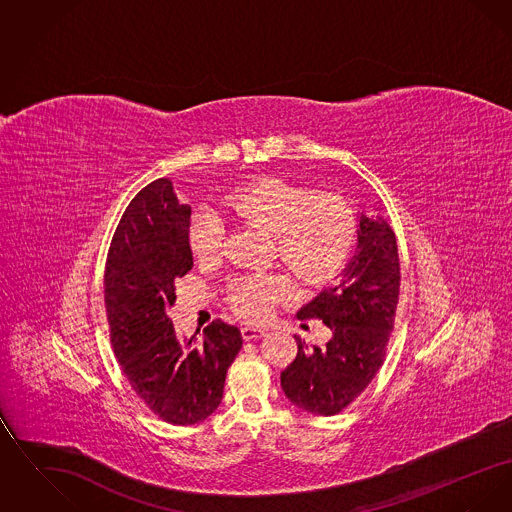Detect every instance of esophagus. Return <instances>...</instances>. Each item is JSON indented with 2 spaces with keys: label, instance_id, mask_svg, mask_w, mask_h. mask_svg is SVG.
I'll list each match as a JSON object with an SVG mask.
<instances>
[{
  "label": "esophagus",
  "instance_id": "obj_1",
  "mask_svg": "<svg viewBox=\"0 0 512 512\" xmlns=\"http://www.w3.org/2000/svg\"><path fill=\"white\" fill-rule=\"evenodd\" d=\"M265 336V330L263 328H253V326H245L242 328V338L245 341L259 340Z\"/></svg>",
  "mask_w": 512,
  "mask_h": 512
}]
</instances>
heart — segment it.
I'll list each match as a JSON object with an SVG mask.
<instances>
[{
	"mask_svg": "<svg viewBox=\"0 0 512 512\" xmlns=\"http://www.w3.org/2000/svg\"><path fill=\"white\" fill-rule=\"evenodd\" d=\"M226 209L245 224L272 236L270 261H280L305 286L326 282L347 257L353 224L336 197H313L282 178H261L224 199ZM190 245L201 263L224 249V226L215 215L199 213L190 226ZM290 295L282 272H255L230 282L228 305L247 322H261Z\"/></svg>",
	"mask_w": 512,
	"mask_h": 512,
	"instance_id": "b5f03b06",
	"label": "heart"
}]
</instances>
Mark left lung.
Returning a JSON list of instances; mask_svg holds the SVG:
<instances>
[{
	"label": "left lung",
	"mask_w": 512,
	"mask_h": 512,
	"mask_svg": "<svg viewBox=\"0 0 512 512\" xmlns=\"http://www.w3.org/2000/svg\"><path fill=\"white\" fill-rule=\"evenodd\" d=\"M357 236V251L340 278L297 313L332 330L322 347L295 338L297 357L280 374L286 397L307 413H341L384 365L401 286L397 242L382 217L361 215Z\"/></svg>",
	"instance_id": "1"
}]
</instances>
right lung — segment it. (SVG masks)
Segmentation results:
<instances>
[{
  "label": "right lung",
  "mask_w": 512,
  "mask_h": 512,
  "mask_svg": "<svg viewBox=\"0 0 512 512\" xmlns=\"http://www.w3.org/2000/svg\"><path fill=\"white\" fill-rule=\"evenodd\" d=\"M192 207L178 201L169 178L147 184L126 207L105 265V311L111 343L132 390L149 411L174 426L215 413L242 334L213 320L195 336L180 338L167 309L176 282L192 267Z\"/></svg>",
  "instance_id": "1"
}]
</instances>
